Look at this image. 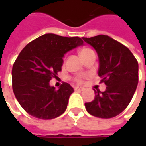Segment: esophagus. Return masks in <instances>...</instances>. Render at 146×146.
Masks as SVG:
<instances>
[{
  "instance_id": "obj_1",
  "label": "esophagus",
  "mask_w": 146,
  "mask_h": 146,
  "mask_svg": "<svg viewBox=\"0 0 146 146\" xmlns=\"http://www.w3.org/2000/svg\"><path fill=\"white\" fill-rule=\"evenodd\" d=\"M83 90H84L83 87H75L74 88V90H76V91H82Z\"/></svg>"
}]
</instances>
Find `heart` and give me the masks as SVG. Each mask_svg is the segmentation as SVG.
Instances as JSON below:
<instances>
[{
    "label": "heart",
    "mask_w": 146,
    "mask_h": 146,
    "mask_svg": "<svg viewBox=\"0 0 146 146\" xmlns=\"http://www.w3.org/2000/svg\"><path fill=\"white\" fill-rule=\"evenodd\" d=\"M90 49H89V48H84V49H82L81 50H80V55L81 54H83V53H84V52H86V51H88V50H90ZM83 77L82 76H78V77H76V78H74V81L75 82H77V83H82V81H83Z\"/></svg>",
    "instance_id": "heart-1"
}]
</instances>
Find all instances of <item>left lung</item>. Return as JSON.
Wrapping results in <instances>:
<instances>
[{"instance_id": "1", "label": "left lung", "mask_w": 146, "mask_h": 146, "mask_svg": "<svg viewBox=\"0 0 146 146\" xmlns=\"http://www.w3.org/2000/svg\"><path fill=\"white\" fill-rule=\"evenodd\" d=\"M83 40L93 46L99 57L98 75L106 85L97 90L94 101L85 103L87 111L100 118H111L125 110L139 81V65L128 47L108 35H100Z\"/></svg>"}]
</instances>
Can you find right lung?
Segmentation results:
<instances>
[{
	"mask_svg": "<svg viewBox=\"0 0 146 146\" xmlns=\"http://www.w3.org/2000/svg\"><path fill=\"white\" fill-rule=\"evenodd\" d=\"M83 44L79 37L45 34L21 50L12 70L13 90L27 113L44 120L64 113L73 87L63 83L56 90L50 80L62 71L64 54Z\"/></svg>",
	"mask_w": 146,
	"mask_h": 146,
	"instance_id": "add662e5",
	"label": "right lung"
}]
</instances>
